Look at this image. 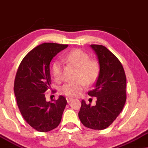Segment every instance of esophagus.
Returning <instances> with one entry per match:
<instances>
[{
  "label": "esophagus",
  "instance_id": "esophagus-1",
  "mask_svg": "<svg viewBox=\"0 0 148 148\" xmlns=\"http://www.w3.org/2000/svg\"><path fill=\"white\" fill-rule=\"evenodd\" d=\"M66 101H67L68 103H70V102H72L73 101V99L72 98H70V97H66Z\"/></svg>",
  "mask_w": 148,
  "mask_h": 148
}]
</instances>
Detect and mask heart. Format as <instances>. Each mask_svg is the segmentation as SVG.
I'll list each match as a JSON object with an SVG mask.
<instances>
[{
	"instance_id": "1",
	"label": "heart",
	"mask_w": 148,
	"mask_h": 148,
	"mask_svg": "<svg viewBox=\"0 0 148 148\" xmlns=\"http://www.w3.org/2000/svg\"><path fill=\"white\" fill-rule=\"evenodd\" d=\"M88 54L80 49H74L64 54L62 61L76 68L73 82L66 83L60 88V92L69 97H76L82 92L86 86H90L97 80L100 74L99 62L89 59ZM51 72L56 80L62 78V66L59 61L54 62L51 66Z\"/></svg>"
}]
</instances>
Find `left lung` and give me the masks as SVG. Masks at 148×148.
Listing matches in <instances>:
<instances>
[{"label": "left lung", "instance_id": "obj_1", "mask_svg": "<svg viewBox=\"0 0 148 148\" xmlns=\"http://www.w3.org/2000/svg\"><path fill=\"white\" fill-rule=\"evenodd\" d=\"M97 54L100 74L95 88L88 95L97 98L96 105L82 101L78 116L86 127L95 130H105L116 119L126 101V76L119 60L107 47L90 45Z\"/></svg>", "mask_w": 148, "mask_h": 148}]
</instances>
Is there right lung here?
I'll return each instance as SVG.
<instances>
[{"label":"right lung","mask_w":148,"mask_h":148,"mask_svg":"<svg viewBox=\"0 0 148 148\" xmlns=\"http://www.w3.org/2000/svg\"><path fill=\"white\" fill-rule=\"evenodd\" d=\"M68 46L42 43L25 56L16 72L14 92L18 107L26 122L38 132H49L61 122L66 99L61 95L57 100L47 102L45 92L51 85L49 64Z\"/></svg>","instance_id":"obj_1"}]
</instances>
